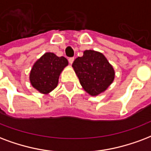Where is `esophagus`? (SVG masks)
I'll return each instance as SVG.
<instances>
[{
	"label": "esophagus",
	"mask_w": 151,
	"mask_h": 151,
	"mask_svg": "<svg viewBox=\"0 0 151 151\" xmlns=\"http://www.w3.org/2000/svg\"><path fill=\"white\" fill-rule=\"evenodd\" d=\"M69 63H70V64H72V63H73V61H74V58H69Z\"/></svg>",
	"instance_id": "1"
}]
</instances>
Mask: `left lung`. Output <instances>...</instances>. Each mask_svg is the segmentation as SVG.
Returning <instances> with one entry per match:
<instances>
[{
    "label": "left lung",
    "instance_id": "1",
    "mask_svg": "<svg viewBox=\"0 0 151 151\" xmlns=\"http://www.w3.org/2000/svg\"><path fill=\"white\" fill-rule=\"evenodd\" d=\"M82 88L91 96L106 90L114 80L115 71L105 56L98 51L86 50L72 64Z\"/></svg>",
    "mask_w": 151,
    "mask_h": 151
}]
</instances>
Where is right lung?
Returning <instances> with one entry per match:
<instances>
[{"instance_id": "obj_1", "label": "right lung", "mask_w": 151, "mask_h": 151, "mask_svg": "<svg viewBox=\"0 0 151 151\" xmlns=\"http://www.w3.org/2000/svg\"><path fill=\"white\" fill-rule=\"evenodd\" d=\"M66 65L68 61L65 57L45 53L32 66L30 73L32 86L41 93H49L57 87L59 75Z\"/></svg>"}]
</instances>
